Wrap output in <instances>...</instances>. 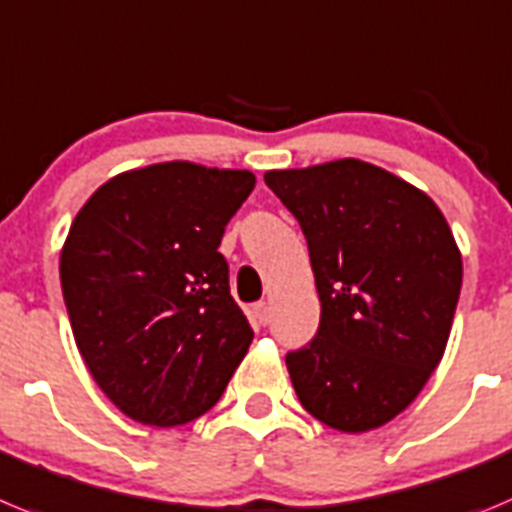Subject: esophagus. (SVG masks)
<instances>
[{
    "label": "esophagus",
    "mask_w": 512,
    "mask_h": 512,
    "mask_svg": "<svg viewBox=\"0 0 512 512\" xmlns=\"http://www.w3.org/2000/svg\"><path fill=\"white\" fill-rule=\"evenodd\" d=\"M250 313H252V319H255L257 324L265 326L267 321H270V303H265V301L255 303V306L250 308Z\"/></svg>",
    "instance_id": "obj_1"
}]
</instances>
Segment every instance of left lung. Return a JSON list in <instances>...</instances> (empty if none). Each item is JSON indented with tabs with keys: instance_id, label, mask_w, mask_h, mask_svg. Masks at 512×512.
Here are the masks:
<instances>
[{
	"instance_id": "left-lung-1",
	"label": "left lung",
	"mask_w": 512,
	"mask_h": 512,
	"mask_svg": "<svg viewBox=\"0 0 512 512\" xmlns=\"http://www.w3.org/2000/svg\"><path fill=\"white\" fill-rule=\"evenodd\" d=\"M296 216L321 301L311 344L285 357L301 405L365 434L421 393L444 357L462 290V252L421 188L365 160L267 170Z\"/></svg>"
}]
</instances>
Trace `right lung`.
Segmentation results:
<instances>
[{
	"label": "right lung",
	"mask_w": 512,
	"mask_h": 512,
	"mask_svg": "<svg viewBox=\"0 0 512 512\" xmlns=\"http://www.w3.org/2000/svg\"><path fill=\"white\" fill-rule=\"evenodd\" d=\"M250 170L188 160L91 193L61 250L63 301L91 377L124 416L170 428L222 398L252 344L219 252Z\"/></svg>",
	"instance_id": "right-lung-1"
}]
</instances>
